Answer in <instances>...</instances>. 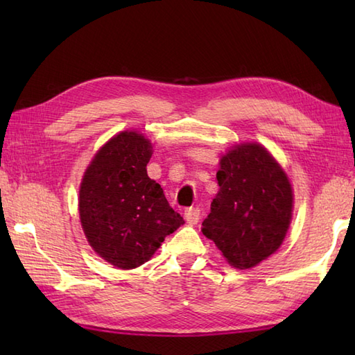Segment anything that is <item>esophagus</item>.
Here are the masks:
<instances>
[{
  "label": "esophagus",
  "instance_id": "obj_1",
  "mask_svg": "<svg viewBox=\"0 0 355 355\" xmlns=\"http://www.w3.org/2000/svg\"><path fill=\"white\" fill-rule=\"evenodd\" d=\"M184 218L189 224H197L200 221V209H197V207L187 209L184 212Z\"/></svg>",
  "mask_w": 355,
  "mask_h": 355
}]
</instances>
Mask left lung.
Listing matches in <instances>:
<instances>
[{
	"instance_id": "obj_1",
	"label": "left lung",
	"mask_w": 355,
	"mask_h": 355,
	"mask_svg": "<svg viewBox=\"0 0 355 355\" xmlns=\"http://www.w3.org/2000/svg\"><path fill=\"white\" fill-rule=\"evenodd\" d=\"M220 164V192L202 233L230 266L252 268L282 244L293 212L291 186L275 158L256 143L229 150Z\"/></svg>"
}]
</instances>
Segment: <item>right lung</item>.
<instances>
[{"label": "right lung", "mask_w": 355, "mask_h": 355, "mask_svg": "<svg viewBox=\"0 0 355 355\" xmlns=\"http://www.w3.org/2000/svg\"><path fill=\"white\" fill-rule=\"evenodd\" d=\"M153 155L137 132L112 137L88 166L79 191V215L89 245L122 270L149 261L164 238L184 221L148 177Z\"/></svg>", "instance_id": "obj_1"}]
</instances>
